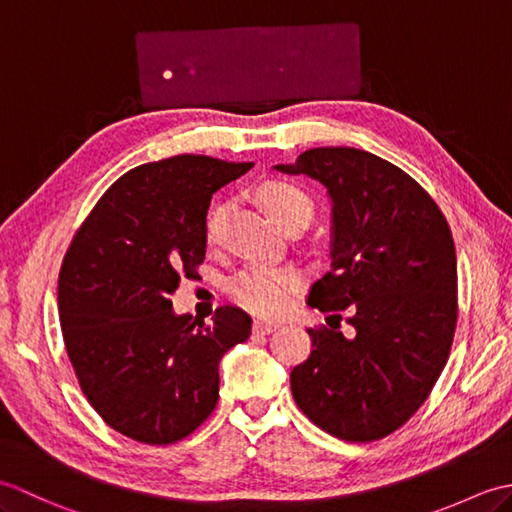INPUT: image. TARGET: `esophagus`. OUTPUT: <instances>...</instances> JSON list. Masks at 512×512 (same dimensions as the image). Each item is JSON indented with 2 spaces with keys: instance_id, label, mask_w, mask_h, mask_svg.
I'll use <instances>...</instances> for the list:
<instances>
[{
  "instance_id": "34e87169",
  "label": "esophagus",
  "mask_w": 512,
  "mask_h": 512,
  "mask_svg": "<svg viewBox=\"0 0 512 512\" xmlns=\"http://www.w3.org/2000/svg\"><path fill=\"white\" fill-rule=\"evenodd\" d=\"M277 328H279L277 323L264 321V319H257V321L253 323V332H255V334H270V332H275Z\"/></svg>"
}]
</instances>
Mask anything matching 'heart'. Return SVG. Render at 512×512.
I'll return each mask as SVG.
<instances>
[{
	"instance_id": "obj_1",
	"label": "heart",
	"mask_w": 512,
	"mask_h": 512,
	"mask_svg": "<svg viewBox=\"0 0 512 512\" xmlns=\"http://www.w3.org/2000/svg\"><path fill=\"white\" fill-rule=\"evenodd\" d=\"M262 200L270 215L275 217L279 224H284L288 217L297 213H310L312 215V200L306 191L290 182H268L262 189ZM228 215L226 202H215L209 213L204 217V239L206 246H217L224 233ZM301 275L299 270L290 266H253L239 273L233 284L231 292L233 297L242 303V306L255 314H281L288 303L295 297V292L301 288Z\"/></svg>"
}]
</instances>
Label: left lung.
I'll return each instance as SVG.
<instances>
[{
    "label": "left lung",
    "instance_id": "obj_1",
    "mask_svg": "<svg viewBox=\"0 0 512 512\" xmlns=\"http://www.w3.org/2000/svg\"><path fill=\"white\" fill-rule=\"evenodd\" d=\"M275 171L308 176L328 193L330 270L308 303L336 321L347 308L354 328L352 336L332 325L308 330L312 352L292 369V396L330 436L385 438L420 409L447 365L458 321L451 228L416 180L363 149H308Z\"/></svg>",
    "mask_w": 512,
    "mask_h": 512
}]
</instances>
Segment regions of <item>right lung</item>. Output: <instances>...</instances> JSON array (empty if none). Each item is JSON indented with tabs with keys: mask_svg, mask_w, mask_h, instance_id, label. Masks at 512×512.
<instances>
[{
	"mask_svg": "<svg viewBox=\"0 0 512 512\" xmlns=\"http://www.w3.org/2000/svg\"><path fill=\"white\" fill-rule=\"evenodd\" d=\"M253 162L173 156L118 178L76 231L59 273L65 350L83 394L123 436L173 444L211 416L220 361L250 336L235 306L206 325L169 297L204 262L213 193Z\"/></svg>",
	"mask_w": 512,
	"mask_h": 512,
	"instance_id": "obj_1",
	"label": "right lung"
}]
</instances>
